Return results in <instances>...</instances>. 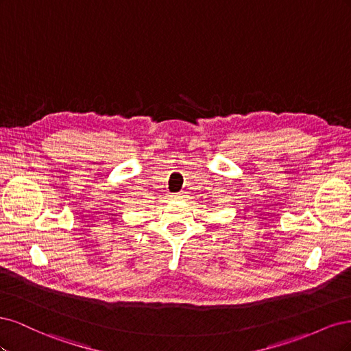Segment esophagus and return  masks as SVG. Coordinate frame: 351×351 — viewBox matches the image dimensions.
Instances as JSON below:
<instances>
[{
    "instance_id": "esophagus-1",
    "label": "esophagus",
    "mask_w": 351,
    "mask_h": 351,
    "mask_svg": "<svg viewBox=\"0 0 351 351\" xmlns=\"http://www.w3.org/2000/svg\"><path fill=\"white\" fill-rule=\"evenodd\" d=\"M176 197H177V199H183V197H184V193H183V192L178 193V195H176Z\"/></svg>"
}]
</instances>
